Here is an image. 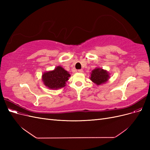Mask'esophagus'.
<instances>
[{
    "label": "esophagus",
    "instance_id": "obj_1",
    "mask_svg": "<svg viewBox=\"0 0 150 150\" xmlns=\"http://www.w3.org/2000/svg\"><path fill=\"white\" fill-rule=\"evenodd\" d=\"M78 71L79 72H83V69H79Z\"/></svg>",
    "mask_w": 150,
    "mask_h": 150
}]
</instances>
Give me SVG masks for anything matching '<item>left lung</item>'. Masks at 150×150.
<instances>
[{"mask_svg": "<svg viewBox=\"0 0 150 150\" xmlns=\"http://www.w3.org/2000/svg\"><path fill=\"white\" fill-rule=\"evenodd\" d=\"M110 78L108 72L101 68H96L92 71L91 75V80L97 85L105 83Z\"/></svg>", "mask_w": 150, "mask_h": 150, "instance_id": "8db88e82", "label": "left lung"}]
</instances>
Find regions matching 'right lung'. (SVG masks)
Here are the masks:
<instances>
[{"label": "right lung", "mask_w": 150, "mask_h": 150, "mask_svg": "<svg viewBox=\"0 0 150 150\" xmlns=\"http://www.w3.org/2000/svg\"><path fill=\"white\" fill-rule=\"evenodd\" d=\"M69 77L70 74L67 71L61 66H58L53 71L44 73L42 74V80L44 84L49 88L57 89L65 86Z\"/></svg>", "instance_id": "1"}]
</instances>
